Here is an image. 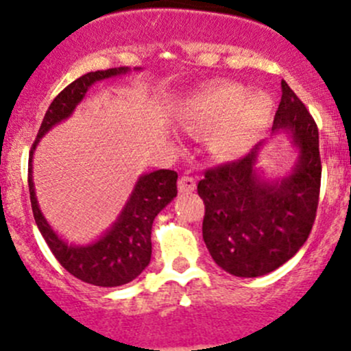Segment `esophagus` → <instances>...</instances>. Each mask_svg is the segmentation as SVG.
I'll list each match as a JSON object with an SVG mask.
<instances>
[{
  "label": "esophagus",
  "instance_id": "1",
  "mask_svg": "<svg viewBox=\"0 0 351 351\" xmlns=\"http://www.w3.org/2000/svg\"><path fill=\"white\" fill-rule=\"evenodd\" d=\"M197 186V182L195 178H192V176H182V178L178 180V192L180 193H190L193 192Z\"/></svg>",
  "mask_w": 351,
  "mask_h": 351
}]
</instances>
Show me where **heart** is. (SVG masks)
Instances as JSON below:
<instances>
[{"instance_id": "1", "label": "heart", "mask_w": 351, "mask_h": 351, "mask_svg": "<svg viewBox=\"0 0 351 351\" xmlns=\"http://www.w3.org/2000/svg\"><path fill=\"white\" fill-rule=\"evenodd\" d=\"M274 104L263 93L251 95L238 83L205 86L186 98L178 122L189 130H214L210 151L219 158L243 156L265 132Z\"/></svg>"}]
</instances>
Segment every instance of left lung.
I'll return each mask as SVG.
<instances>
[{
	"label": "left lung",
	"mask_w": 351,
	"mask_h": 351,
	"mask_svg": "<svg viewBox=\"0 0 351 351\" xmlns=\"http://www.w3.org/2000/svg\"><path fill=\"white\" fill-rule=\"evenodd\" d=\"M271 132L289 136L295 153L289 173L277 178L263 175L258 161L267 141H261L243 159L208 169L197 186L205 204V246L215 263L234 277L277 270L306 243L316 219L319 132L285 81Z\"/></svg>",
	"instance_id": "left-lung-1"
}]
</instances>
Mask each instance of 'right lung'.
<instances>
[{"instance_id": "add662e5", "label": "right lung", "mask_w": 351, "mask_h": 351, "mask_svg": "<svg viewBox=\"0 0 351 351\" xmlns=\"http://www.w3.org/2000/svg\"><path fill=\"white\" fill-rule=\"evenodd\" d=\"M134 71H141V67H134ZM129 73L130 67L125 66L112 67L107 71H95V73L77 77L69 86H66L49 105L40 129H38L37 139L28 156V192H30L32 210H34L38 231L44 236L52 254L71 275L86 284L98 287L129 284L134 278L139 277L144 268L149 265L151 247H153L151 246L153 221L176 197L178 175L171 169L143 173L137 178L125 205L107 231L88 244H73L59 236L42 214L37 195H35L32 161H34V153L42 137L73 115L74 110L84 100L88 90L95 83L108 80V77L125 76Z\"/></svg>"}]
</instances>
